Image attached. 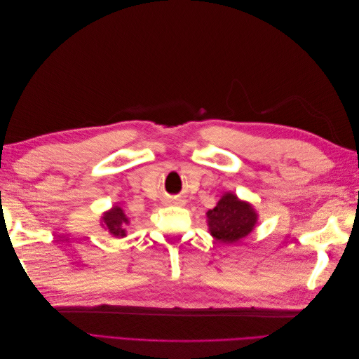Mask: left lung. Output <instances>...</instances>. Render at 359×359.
I'll return each mask as SVG.
<instances>
[{
    "label": "left lung",
    "instance_id": "left-lung-1",
    "mask_svg": "<svg viewBox=\"0 0 359 359\" xmlns=\"http://www.w3.org/2000/svg\"><path fill=\"white\" fill-rule=\"evenodd\" d=\"M206 215L211 235L224 244H233L247 236L257 222L252 205L238 201L232 193L224 194Z\"/></svg>",
    "mask_w": 359,
    "mask_h": 359
}]
</instances>
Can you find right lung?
I'll list each match as a JSON object with an SVG mask.
<instances>
[{
  "mask_svg": "<svg viewBox=\"0 0 359 359\" xmlns=\"http://www.w3.org/2000/svg\"><path fill=\"white\" fill-rule=\"evenodd\" d=\"M103 223L114 236H126L124 226L128 224V217L119 206H114V210L104 214Z\"/></svg>",
  "mask_w": 359,
  "mask_h": 359,
  "instance_id": "right-lung-1",
  "label": "right lung"
}]
</instances>
